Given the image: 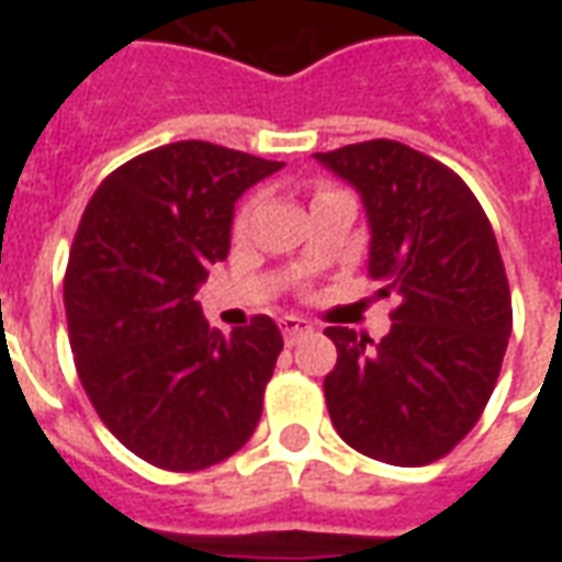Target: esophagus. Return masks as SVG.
<instances>
[{
	"label": "esophagus",
	"instance_id": "obj_1",
	"mask_svg": "<svg viewBox=\"0 0 562 562\" xmlns=\"http://www.w3.org/2000/svg\"><path fill=\"white\" fill-rule=\"evenodd\" d=\"M280 330H282V340L294 346L297 340H304L306 334H313V325L306 322V318H297V316H282L280 318Z\"/></svg>",
	"mask_w": 562,
	"mask_h": 562
}]
</instances>
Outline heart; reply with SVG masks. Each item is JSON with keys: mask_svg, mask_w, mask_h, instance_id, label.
<instances>
[{"mask_svg": "<svg viewBox=\"0 0 562 562\" xmlns=\"http://www.w3.org/2000/svg\"><path fill=\"white\" fill-rule=\"evenodd\" d=\"M328 192H340V189H334V186H322V189H318V195H328ZM246 220H249V204H246V207L237 213V222H234V228H237V232H244Z\"/></svg>", "mask_w": 562, "mask_h": 562, "instance_id": "b5f03b06", "label": "heart"}]
</instances>
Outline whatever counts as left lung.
I'll return each mask as SVG.
<instances>
[{"label":"left lung","instance_id":"obj_1","mask_svg":"<svg viewBox=\"0 0 562 562\" xmlns=\"http://www.w3.org/2000/svg\"><path fill=\"white\" fill-rule=\"evenodd\" d=\"M358 189L370 277L397 294L379 342L328 328L330 422L355 451L394 467L446 458L482 418L512 334V294L494 228L470 186L401 140L316 153Z\"/></svg>","mask_w":562,"mask_h":562}]
</instances>
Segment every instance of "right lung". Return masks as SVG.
Listing matches in <instances>:
<instances>
[{
	"label": "right lung",
	"mask_w": 562,
	"mask_h": 562,
	"mask_svg": "<svg viewBox=\"0 0 562 562\" xmlns=\"http://www.w3.org/2000/svg\"><path fill=\"white\" fill-rule=\"evenodd\" d=\"M280 168L177 140L108 173L83 210L63 282L75 367L108 430L159 470L232 458L261 418L280 328L256 316L222 337L195 292L228 256L234 201Z\"/></svg>",
	"instance_id": "right-lung-1"
}]
</instances>
